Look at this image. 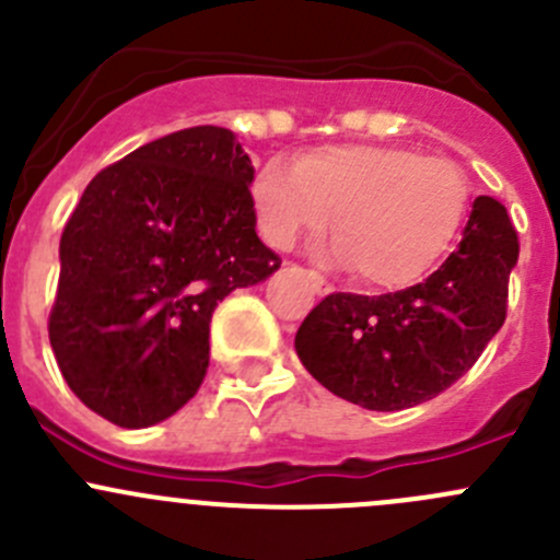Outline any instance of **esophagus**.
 Masks as SVG:
<instances>
[{"instance_id":"obj_1","label":"esophagus","mask_w":560,"mask_h":560,"mask_svg":"<svg viewBox=\"0 0 560 560\" xmlns=\"http://www.w3.org/2000/svg\"><path fill=\"white\" fill-rule=\"evenodd\" d=\"M308 276H312V281H314V284H316V287H319V290H325V292H327V290H330V287H327V281H325V279H322V276H319V273H308Z\"/></svg>"}]
</instances>
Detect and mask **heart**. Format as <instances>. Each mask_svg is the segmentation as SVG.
I'll list each match as a JSON object with an SVG mask.
<instances>
[{"instance_id":"heart-1","label":"heart","mask_w":560,"mask_h":560,"mask_svg":"<svg viewBox=\"0 0 560 560\" xmlns=\"http://www.w3.org/2000/svg\"><path fill=\"white\" fill-rule=\"evenodd\" d=\"M468 178L444 156L398 145H322L295 167L268 162L252 180L259 233L287 248L330 224L336 257L376 290L417 284L453 246Z\"/></svg>"}]
</instances>
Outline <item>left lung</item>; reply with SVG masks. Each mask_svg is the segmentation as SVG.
I'll use <instances>...</instances> for the list:
<instances>
[{
    "label": "left lung",
    "instance_id": "1",
    "mask_svg": "<svg viewBox=\"0 0 560 560\" xmlns=\"http://www.w3.org/2000/svg\"><path fill=\"white\" fill-rule=\"evenodd\" d=\"M517 254L506 208L477 197L442 268L387 295H327L298 327V358L322 387L363 409L398 411L436 398L504 325Z\"/></svg>",
    "mask_w": 560,
    "mask_h": 560
}]
</instances>
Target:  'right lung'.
Listing matches in <instances>:
<instances>
[{"label": "right lung", "mask_w": 560, "mask_h": 560, "mask_svg": "<svg viewBox=\"0 0 560 560\" xmlns=\"http://www.w3.org/2000/svg\"><path fill=\"white\" fill-rule=\"evenodd\" d=\"M252 180L230 129L189 127L100 171L67 219L48 338L72 393L113 425H156L195 398L213 308L279 270Z\"/></svg>", "instance_id": "add662e5"}]
</instances>
